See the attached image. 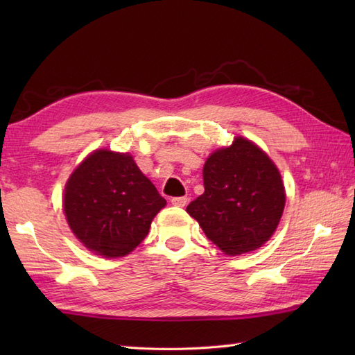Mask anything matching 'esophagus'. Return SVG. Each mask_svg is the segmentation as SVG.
I'll return each mask as SVG.
<instances>
[{
	"instance_id": "34e87169",
	"label": "esophagus",
	"mask_w": 355,
	"mask_h": 355,
	"mask_svg": "<svg viewBox=\"0 0 355 355\" xmlns=\"http://www.w3.org/2000/svg\"><path fill=\"white\" fill-rule=\"evenodd\" d=\"M187 201H189V198L187 197H175L171 200L172 206H177V207H184L187 205Z\"/></svg>"
}]
</instances>
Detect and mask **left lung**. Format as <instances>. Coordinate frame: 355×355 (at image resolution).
I'll return each mask as SVG.
<instances>
[{"label":"left lung","mask_w":355,"mask_h":355,"mask_svg":"<svg viewBox=\"0 0 355 355\" xmlns=\"http://www.w3.org/2000/svg\"><path fill=\"white\" fill-rule=\"evenodd\" d=\"M205 193L186 207L202 232L225 254L256 250L273 235L285 207L276 164L253 141L236 137L210 155Z\"/></svg>","instance_id":"8db88e82"}]
</instances>
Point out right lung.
<instances>
[{"instance_id":"1","label":"right lung","mask_w":355,"mask_h":355,"mask_svg":"<svg viewBox=\"0 0 355 355\" xmlns=\"http://www.w3.org/2000/svg\"><path fill=\"white\" fill-rule=\"evenodd\" d=\"M164 206L166 200L132 157L108 149L89 154L73 171L64 192L71 232L103 258L131 253Z\"/></svg>"}]
</instances>
